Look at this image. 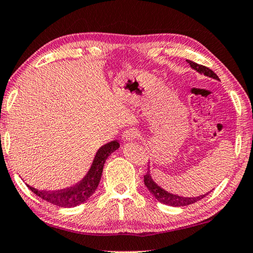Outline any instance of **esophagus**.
Here are the masks:
<instances>
[{"mask_svg":"<svg viewBox=\"0 0 253 253\" xmlns=\"http://www.w3.org/2000/svg\"><path fill=\"white\" fill-rule=\"evenodd\" d=\"M139 137V132L134 129H127L123 132L122 140L123 141H132Z\"/></svg>","mask_w":253,"mask_h":253,"instance_id":"34e87169","label":"esophagus"}]
</instances>
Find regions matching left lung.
Segmentation results:
<instances>
[{"mask_svg":"<svg viewBox=\"0 0 253 253\" xmlns=\"http://www.w3.org/2000/svg\"><path fill=\"white\" fill-rule=\"evenodd\" d=\"M186 62L190 64V67H191L193 70H196L197 72L201 73V75H205L207 77L213 78V79H216V80H219L216 73L209 68L204 67V65H200L198 63H194V62L189 61V60H186ZM143 182H145V185L147 186V189L149 190L150 193L153 194L155 198H156L159 203H162L164 205H169V206H173V207H182V206L192 205L194 203H197V201L201 200L203 198H205L208 194V193H205V194H203V196L190 198V197H182V196H177V194L167 192L164 189H162L161 186L155 183V181L153 180V177H151V175H150L149 169H148V172H147L146 175L143 176Z\"/></svg>","mask_w":253,"mask_h":253,"instance_id":"1","label":"left lung"}]
</instances>
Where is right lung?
Segmentation results:
<instances>
[{
  "label": "right lung",
  "mask_w": 253,
  "mask_h": 253,
  "mask_svg": "<svg viewBox=\"0 0 253 253\" xmlns=\"http://www.w3.org/2000/svg\"><path fill=\"white\" fill-rule=\"evenodd\" d=\"M120 143L114 140L100 147L97 150L96 156L94 158V162L90 166V169L88 170L83 180L78 182L77 184L70 186L67 189L56 190V191H40V190L33 188V186L27 185L32 191L42 198V200L47 201L49 204H53L59 207L64 208H71L76 207L78 205L84 204V201H87L89 198L92 196V193L95 192L97 186L99 184L100 177H102L103 173V167L105 162H106L107 157L119 149Z\"/></svg>",
  "instance_id": "right-lung-1"
}]
</instances>
